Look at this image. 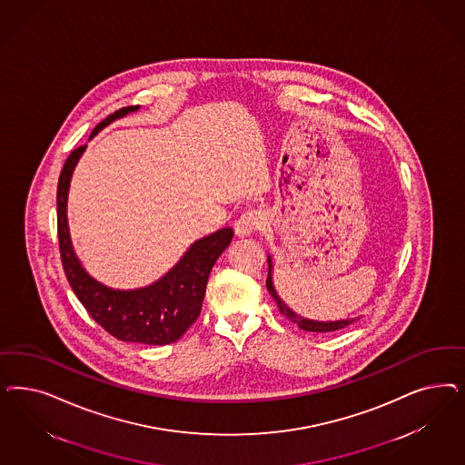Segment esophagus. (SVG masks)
Instances as JSON below:
<instances>
[{"instance_id": "1", "label": "esophagus", "mask_w": 465, "mask_h": 465, "mask_svg": "<svg viewBox=\"0 0 465 465\" xmlns=\"http://www.w3.org/2000/svg\"><path fill=\"white\" fill-rule=\"evenodd\" d=\"M262 225V213L258 210H246L241 213L240 219L234 224V232L238 238L253 234Z\"/></svg>"}]
</instances>
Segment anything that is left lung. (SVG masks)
Masks as SVG:
<instances>
[{
	"mask_svg": "<svg viewBox=\"0 0 465 465\" xmlns=\"http://www.w3.org/2000/svg\"><path fill=\"white\" fill-rule=\"evenodd\" d=\"M267 289H269L272 298L277 302L279 306V312L282 315L287 316L291 322H294L300 329L306 330V331H333V330H341L351 325L352 322H356L358 318H347V320H337V322H315V320H308V318H302V316L296 315L284 301L279 298L273 282H272V258L269 256V277H267Z\"/></svg>",
	"mask_w": 465,
	"mask_h": 465,
	"instance_id": "8db88e82",
	"label": "left lung"
}]
</instances>
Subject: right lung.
Returning a JSON list of instances; mask_svg holds the SVG:
<instances>
[{
    "label": "right lung",
    "instance_id": "1",
    "mask_svg": "<svg viewBox=\"0 0 465 465\" xmlns=\"http://www.w3.org/2000/svg\"><path fill=\"white\" fill-rule=\"evenodd\" d=\"M136 109L138 105H128L109 114L94 128L90 138ZM84 150L85 145L68 155L58 181V240L64 275L87 313L113 337L138 344L176 342L200 316L210 270L232 240V229L224 227L195 241L180 262L153 284L135 291L105 287L92 279L76 258L66 221L70 181Z\"/></svg>",
    "mask_w": 465,
    "mask_h": 465
}]
</instances>
